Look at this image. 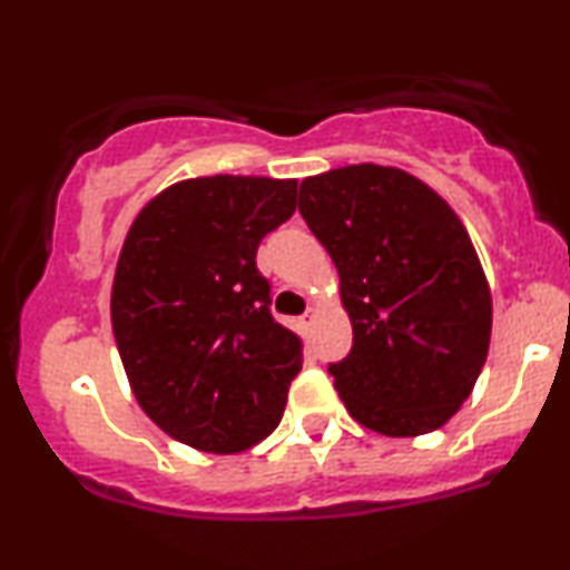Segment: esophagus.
Segmentation results:
<instances>
[{
  "instance_id": "1",
  "label": "esophagus",
  "mask_w": 570,
  "mask_h": 570,
  "mask_svg": "<svg viewBox=\"0 0 570 570\" xmlns=\"http://www.w3.org/2000/svg\"><path fill=\"white\" fill-rule=\"evenodd\" d=\"M299 324H303L305 330H311V326L316 324V311H313V307H307L303 316H299Z\"/></svg>"
}]
</instances>
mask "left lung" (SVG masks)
Listing matches in <instances>:
<instances>
[{
    "label": "left lung",
    "mask_w": 570,
    "mask_h": 570,
    "mask_svg": "<svg viewBox=\"0 0 570 570\" xmlns=\"http://www.w3.org/2000/svg\"><path fill=\"white\" fill-rule=\"evenodd\" d=\"M299 214L340 273L353 326L330 364L353 421L385 436L444 426L488 358L493 303L453 208L402 168H332L299 185Z\"/></svg>",
    "instance_id": "1"
}]
</instances>
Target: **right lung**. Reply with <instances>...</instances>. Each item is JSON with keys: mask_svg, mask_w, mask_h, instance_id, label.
I'll list each match as a JSON object with an SVG mask.
<instances>
[{"mask_svg": "<svg viewBox=\"0 0 570 570\" xmlns=\"http://www.w3.org/2000/svg\"><path fill=\"white\" fill-rule=\"evenodd\" d=\"M297 181L200 176L155 195L117 259L112 330L136 402L176 442L240 453L281 423L303 340L271 313L257 271Z\"/></svg>", "mask_w": 570, "mask_h": 570, "instance_id": "right-lung-1", "label": "right lung"}]
</instances>
